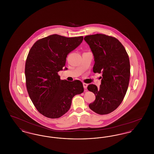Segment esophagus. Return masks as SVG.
<instances>
[{
  "label": "esophagus",
  "mask_w": 154,
  "mask_h": 154,
  "mask_svg": "<svg viewBox=\"0 0 154 154\" xmlns=\"http://www.w3.org/2000/svg\"><path fill=\"white\" fill-rule=\"evenodd\" d=\"M83 87L84 89H87V87H88V84H86V83H83Z\"/></svg>",
  "instance_id": "esophagus-1"
}]
</instances>
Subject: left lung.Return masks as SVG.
<instances>
[{"label":"left lung","mask_w":154,"mask_h":154,"mask_svg":"<svg viewBox=\"0 0 154 154\" xmlns=\"http://www.w3.org/2000/svg\"><path fill=\"white\" fill-rule=\"evenodd\" d=\"M94 57V72L102 74L101 85L89 84L88 91L95 95L89 104L96 113L107 114L117 109L126 95L130 79V62L126 50L116 38L103 34L84 37Z\"/></svg>","instance_id":"1"}]
</instances>
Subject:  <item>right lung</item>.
<instances>
[{
    "label": "right lung",
    "instance_id": "add662e5",
    "mask_svg": "<svg viewBox=\"0 0 154 154\" xmlns=\"http://www.w3.org/2000/svg\"><path fill=\"white\" fill-rule=\"evenodd\" d=\"M82 40L83 36L52 35L37 40L30 50L25 69L26 88L37 110L46 117L64 115L74 96L84 92L80 81L61 80L58 74L65 66L67 55Z\"/></svg>",
    "mask_w": 154,
    "mask_h": 154
}]
</instances>
